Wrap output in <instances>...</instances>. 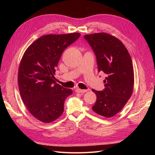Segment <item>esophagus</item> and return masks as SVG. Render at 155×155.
<instances>
[{
  "label": "esophagus",
  "instance_id": "1",
  "mask_svg": "<svg viewBox=\"0 0 155 155\" xmlns=\"http://www.w3.org/2000/svg\"><path fill=\"white\" fill-rule=\"evenodd\" d=\"M76 92H78V93H82V94H83V93L87 92L88 91L87 90H83V89H80V88H77L76 90Z\"/></svg>",
  "mask_w": 155,
  "mask_h": 155
}]
</instances>
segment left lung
Returning <instances> with one entry per match:
<instances>
[{
	"label": "left lung",
	"instance_id": "obj_1",
	"mask_svg": "<svg viewBox=\"0 0 155 155\" xmlns=\"http://www.w3.org/2000/svg\"><path fill=\"white\" fill-rule=\"evenodd\" d=\"M96 56L98 72L107 75L102 91L92 89L97 100L92 107L100 116L110 118L119 112L132 94L134 70L127 50L116 37L106 33L85 35Z\"/></svg>",
	"mask_w": 155,
	"mask_h": 155
}]
</instances>
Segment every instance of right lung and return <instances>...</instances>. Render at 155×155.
<instances>
[{"label": "right lung", "instance_id": "1", "mask_svg": "<svg viewBox=\"0 0 155 155\" xmlns=\"http://www.w3.org/2000/svg\"><path fill=\"white\" fill-rule=\"evenodd\" d=\"M79 33L42 36L26 49L18 73L22 100L28 110L43 123L61 116L64 102L72 91L55 81L54 74L63 51L76 41Z\"/></svg>", "mask_w": 155, "mask_h": 155}]
</instances>
